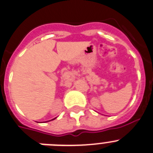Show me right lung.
<instances>
[{
  "mask_svg": "<svg viewBox=\"0 0 153 153\" xmlns=\"http://www.w3.org/2000/svg\"><path fill=\"white\" fill-rule=\"evenodd\" d=\"M53 120H54V119H53Z\"/></svg>",
  "mask_w": 153,
  "mask_h": 153,
  "instance_id": "add662e5",
  "label": "right lung"
}]
</instances>
